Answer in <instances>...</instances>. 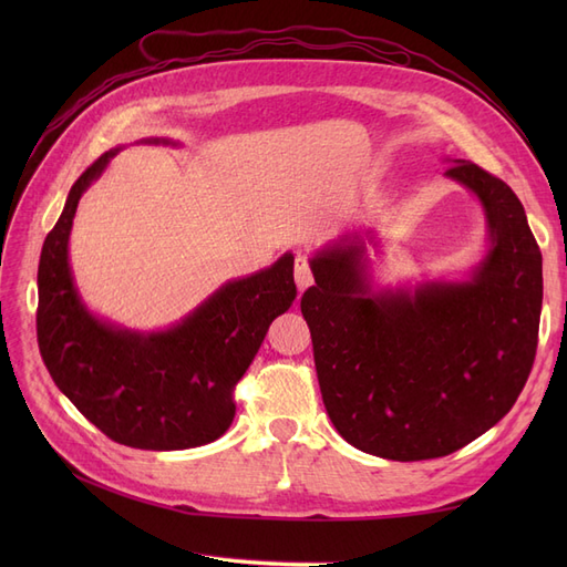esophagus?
Listing matches in <instances>:
<instances>
[{"instance_id": "34e87169", "label": "esophagus", "mask_w": 567, "mask_h": 567, "mask_svg": "<svg viewBox=\"0 0 567 567\" xmlns=\"http://www.w3.org/2000/svg\"><path fill=\"white\" fill-rule=\"evenodd\" d=\"M296 284L300 290L310 288L315 284V277H312V269H310V262H307L305 255H298L296 257Z\"/></svg>"}]
</instances>
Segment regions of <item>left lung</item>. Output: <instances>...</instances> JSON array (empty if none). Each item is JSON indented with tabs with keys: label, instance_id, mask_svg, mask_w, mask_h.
Listing matches in <instances>:
<instances>
[{
	"label": "left lung",
	"instance_id": "obj_1",
	"mask_svg": "<svg viewBox=\"0 0 567 567\" xmlns=\"http://www.w3.org/2000/svg\"><path fill=\"white\" fill-rule=\"evenodd\" d=\"M480 200L487 252L466 281L373 288L348 231L310 260L300 300L323 406L352 447L390 461L447 456L499 423L527 381L542 315V252L523 203L483 167L447 173Z\"/></svg>",
	"mask_w": 567,
	"mask_h": 567
}]
</instances>
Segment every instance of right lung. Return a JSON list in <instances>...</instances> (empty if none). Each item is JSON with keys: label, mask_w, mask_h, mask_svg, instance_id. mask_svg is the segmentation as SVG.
I'll return each instance as SVG.
<instances>
[{"label": "right lung", "mask_w": 567, "mask_h": 567, "mask_svg": "<svg viewBox=\"0 0 567 567\" xmlns=\"http://www.w3.org/2000/svg\"><path fill=\"white\" fill-rule=\"evenodd\" d=\"M146 144L177 146L163 136ZM120 148L106 151L73 184L44 238L38 269V342L59 390L111 440L175 452L215 442L234 421V385L269 323L293 305V255L227 281L165 331H132L87 310L73 279L68 241L82 194Z\"/></svg>", "instance_id": "1"}]
</instances>
